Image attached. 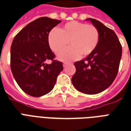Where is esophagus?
Returning <instances> with one entry per match:
<instances>
[{
	"label": "esophagus",
	"instance_id": "esophagus-1",
	"mask_svg": "<svg viewBox=\"0 0 131 131\" xmlns=\"http://www.w3.org/2000/svg\"><path fill=\"white\" fill-rule=\"evenodd\" d=\"M67 65H68V63H63V68H64L67 66Z\"/></svg>",
	"mask_w": 131,
	"mask_h": 131
}]
</instances>
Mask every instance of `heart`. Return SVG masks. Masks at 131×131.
Here are the masks:
<instances>
[{"label": "heart", "mask_w": 131, "mask_h": 131, "mask_svg": "<svg viewBox=\"0 0 131 131\" xmlns=\"http://www.w3.org/2000/svg\"><path fill=\"white\" fill-rule=\"evenodd\" d=\"M48 44L55 53L66 48L68 43L71 47L58 54L57 58L62 61H68L88 56L96 49L99 41L98 29L93 25L79 21H70L59 30L52 29L49 33Z\"/></svg>", "instance_id": "1"}]
</instances>
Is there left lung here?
<instances>
[{
    "label": "left lung",
    "mask_w": 131,
    "mask_h": 131,
    "mask_svg": "<svg viewBox=\"0 0 131 131\" xmlns=\"http://www.w3.org/2000/svg\"><path fill=\"white\" fill-rule=\"evenodd\" d=\"M99 33V41L93 53L75 63L76 72L72 77L75 88L86 94H96L105 90L116 77L122 47L116 33L98 20L89 18Z\"/></svg>",
    "instance_id": "obj_1"
}]
</instances>
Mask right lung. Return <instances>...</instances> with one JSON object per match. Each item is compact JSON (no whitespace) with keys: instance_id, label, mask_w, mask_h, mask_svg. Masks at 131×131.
<instances>
[{"instance_id":"add662e5","label":"right lung","mask_w":131,"mask_h":131,"mask_svg":"<svg viewBox=\"0 0 131 131\" xmlns=\"http://www.w3.org/2000/svg\"><path fill=\"white\" fill-rule=\"evenodd\" d=\"M60 20L40 17L20 30L12 41L10 67L13 77L26 93L40 97L54 88L56 78L63 68L48 44L49 33ZM52 60L51 64L45 61Z\"/></svg>"}]
</instances>
